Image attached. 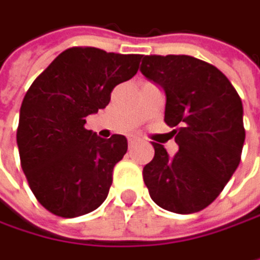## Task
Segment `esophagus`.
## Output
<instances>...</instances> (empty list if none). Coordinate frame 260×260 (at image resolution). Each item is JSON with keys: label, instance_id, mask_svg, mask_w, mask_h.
Returning <instances> with one entry per match:
<instances>
[{"label": "esophagus", "instance_id": "obj_1", "mask_svg": "<svg viewBox=\"0 0 260 260\" xmlns=\"http://www.w3.org/2000/svg\"><path fill=\"white\" fill-rule=\"evenodd\" d=\"M138 141H139V138H136V136H130V138H128V147L136 145V144H138Z\"/></svg>", "mask_w": 260, "mask_h": 260}]
</instances>
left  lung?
Returning a JSON list of instances; mask_svg holds the SVG:
<instances>
[{
  "label": "left lung",
  "instance_id": "obj_1",
  "mask_svg": "<svg viewBox=\"0 0 260 260\" xmlns=\"http://www.w3.org/2000/svg\"><path fill=\"white\" fill-rule=\"evenodd\" d=\"M141 72L165 95V122L179 151L168 156L153 142L144 167L151 200L165 210L194 213L224 189L241 162L245 141L242 101L229 78L191 56H144Z\"/></svg>",
  "mask_w": 260,
  "mask_h": 260
}]
</instances>
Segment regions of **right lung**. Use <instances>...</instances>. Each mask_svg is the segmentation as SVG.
Returning <instances> with one entry per match:
<instances>
[{
	"instance_id": "right-lung-1",
	"label": "right lung",
	"mask_w": 260,
	"mask_h": 260,
	"mask_svg": "<svg viewBox=\"0 0 260 260\" xmlns=\"http://www.w3.org/2000/svg\"><path fill=\"white\" fill-rule=\"evenodd\" d=\"M141 54L74 47L60 53L30 86L19 112L21 167L38 201L51 213L75 218L107 198L127 139L86 130V116L104 109L113 87L139 69Z\"/></svg>"
}]
</instances>
